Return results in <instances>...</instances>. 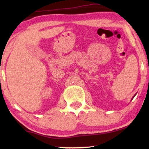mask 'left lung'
I'll list each match as a JSON object with an SVG mask.
<instances>
[{
    "mask_svg": "<svg viewBox=\"0 0 149 149\" xmlns=\"http://www.w3.org/2000/svg\"><path fill=\"white\" fill-rule=\"evenodd\" d=\"M135 95L134 96H133V98H134V97H135Z\"/></svg>",
    "mask_w": 149,
    "mask_h": 149,
    "instance_id": "1",
    "label": "left lung"
}]
</instances>
